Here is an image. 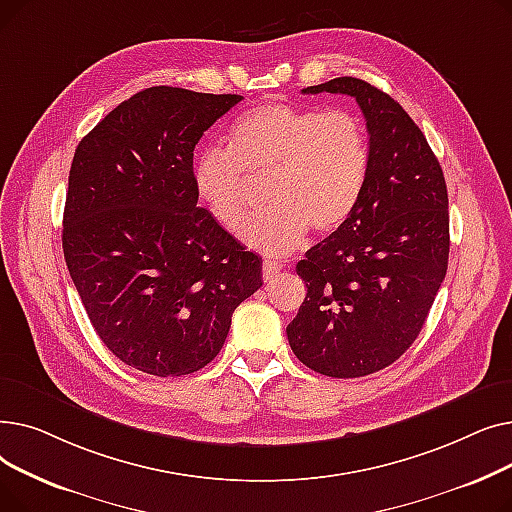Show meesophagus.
Here are the masks:
<instances>
[{
	"instance_id": "obj_1",
	"label": "esophagus",
	"mask_w": 512,
	"mask_h": 512,
	"mask_svg": "<svg viewBox=\"0 0 512 512\" xmlns=\"http://www.w3.org/2000/svg\"><path fill=\"white\" fill-rule=\"evenodd\" d=\"M280 270H282V267H280L276 261L265 259V261H263V280H265V282H272L274 278H278Z\"/></svg>"
}]
</instances>
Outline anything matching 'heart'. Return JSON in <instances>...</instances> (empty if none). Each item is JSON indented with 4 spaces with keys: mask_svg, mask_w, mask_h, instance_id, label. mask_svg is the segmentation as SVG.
I'll return each mask as SVG.
<instances>
[{
    "mask_svg": "<svg viewBox=\"0 0 512 512\" xmlns=\"http://www.w3.org/2000/svg\"><path fill=\"white\" fill-rule=\"evenodd\" d=\"M228 141L230 149L209 147L197 155L195 191L215 222L236 230L249 211L251 182L270 178V209L240 230V240L263 255L297 251L311 228L340 230L365 195L371 143L365 120L353 110L263 103L230 126Z\"/></svg>",
    "mask_w": 512,
    "mask_h": 512,
    "instance_id": "heart-1",
    "label": "heart"
}]
</instances>
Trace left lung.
Returning a JSON list of instances; mask_svg holds the SVG:
<instances>
[{"label":"left lung","instance_id":"8db88e82","mask_svg":"<svg viewBox=\"0 0 512 512\" xmlns=\"http://www.w3.org/2000/svg\"><path fill=\"white\" fill-rule=\"evenodd\" d=\"M303 93L357 99L371 170L351 220L297 263L307 297L286 334L309 369L363 378L415 342L444 282L450 251L444 172L419 126L378 87L340 76Z\"/></svg>","mask_w":512,"mask_h":512}]
</instances>
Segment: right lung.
Segmentation results:
<instances>
[{
  "mask_svg": "<svg viewBox=\"0 0 512 512\" xmlns=\"http://www.w3.org/2000/svg\"><path fill=\"white\" fill-rule=\"evenodd\" d=\"M240 95L151 87L78 143L62 247L101 342L157 378L222 351L234 309L261 288V259L199 207L193 151Z\"/></svg>",
  "mask_w": 512,
  "mask_h": 512,
  "instance_id": "add662e5",
  "label": "right lung"
}]
</instances>
